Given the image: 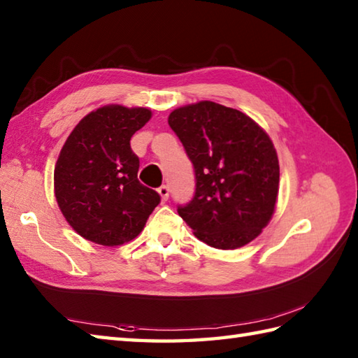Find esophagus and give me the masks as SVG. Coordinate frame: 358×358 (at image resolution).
Masks as SVG:
<instances>
[{"instance_id":"obj_1","label":"esophagus","mask_w":358,"mask_h":358,"mask_svg":"<svg viewBox=\"0 0 358 358\" xmlns=\"http://www.w3.org/2000/svg\"><path fill=\"white\" fill-rule=\"evenodd\" d=\"M158 194H159V196H162V200L166 201L167 199H169V187H167L166 185L159 186V187H158Z\"/></svg>"}]
</instances>
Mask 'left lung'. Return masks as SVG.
<instances>
[{"label":"left lung","instance_id":"left-lung-1","mask_svg":"<svg viewBox=\"0 0 358 358\" xmlns=\"http://www.w3.org/2000/svg\"><path fill=\"white\" fill-rule=\"evenodd\" d=\"M167 121L195 172V194L178 206L180 217L212 248L248 245L275 209L280 167L268 134L243 112L212 101L175 109Z\"/></svg>","mask_w":358,"mask_h":358}]
</instances>
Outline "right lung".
<instances>
[{
    "label": "right lung",
    "mask_w": 358,
    "mask_h": 358,
    "mask_svg": "<svg viewBox=\"0 0 358 358\" xmlns=\"http://www.w3.org/2000/svg\"><path fill=\"white\" fill-rule=\"evenodd\" d=\"M146 108L104 106L73 129L53 172L64 218L81 237L118 246L138 235L162 196L138 181L132 135L148 123Z\"/></svg>",
    "instance_id": "obj_1"
}]
</instances>
